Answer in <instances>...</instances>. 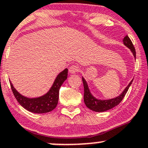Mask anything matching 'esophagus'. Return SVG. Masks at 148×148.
<instances>
[{
  "label": "esophagus",
  "mask_w": 148,
  "mask_h": 148,
  "mask_svg": "<svg viewBox=\"0 0 148 148\" xmlns=\"http://www.w3.org/2000/svg\"><path fill=\"white\" fill-rule=\"evenodd\" d=\"M79 66L77 65H72L71 66H70L69 69V71L70 74H75L76 72L79 71Z\"/></svg>",
  "instance_id": "esophagus-1"
}]
</instances>
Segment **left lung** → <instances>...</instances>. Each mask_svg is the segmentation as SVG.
Masks as SVG:
<instances>
[{
  "label": "left lung",
  "instance_id": "8db88e82",
  "mask_svg": "<svg viewBox=\"0 0 148 148\" xmlns=\"http://www.w3.org/2000/svg\"><path fill=\"white\" fill-rule=\"evenodd\" d=\"M123 44L125 45L127 47H128L130 49V51L133 53L135 59L136 58V49H135L134 46H133V42H131L130 39L129 37L126 35L123 40ZM133 79L131 82L129 83V84L126 86V88L124 89V91L121 93L117 97L114 98V99H106V100H100L96 98H95L92 94H91V91H90L89 88H88V84L86 83V81L85 80L84 77H82V82L84 84V101L85 105L86 106L87 108L89 109L92 110V111L96 112H103L106 111L108 110L111 109L113 107L118 106L123 99L124 98L125 95L126 94L127 90H128L129 87L131 85L132 82H133Z\"/></svg>",
  "mask_w": 148,
  "mask_h": 148
}]
</instances>
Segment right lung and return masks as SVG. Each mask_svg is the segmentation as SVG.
<instances>
[{"mask_svg": "<svg viewBox=\"0 0 148 148\" xmlns=\"http://www.w3.org/2000/svg\"><path fill=\"white\" fill-rule=\"evenodd\" d=\"M68 69L60 72L56 77L53 84L47 94L37 98H27L20 94L12 86L10 81L11 89L18 102L29 112L34 113H45L52 111L57 106L59 100V91L62 84L67 79Z\"/></svg>", "mask_w": 148, "mask_h": 148, "instance_id": "1", "label": "right lung"}]
</instances>
